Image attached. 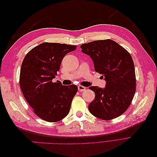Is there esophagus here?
<instances>
[{"mask_svg": "<svg viewBox=\"0 0 157 157\" xmlns=\"http://www.w3.org/2000/svg\"><path fill=\"white\" fill-rule=\"evenodd\" d=\"M78 91L79 92H83V91H84L85 90H86V88H85L84 86H78Z\"/></svg>", "mask_w": 157, "mask_h": 157, "instance_id": "obj_1", "label": "esophagus"}]
</instances>
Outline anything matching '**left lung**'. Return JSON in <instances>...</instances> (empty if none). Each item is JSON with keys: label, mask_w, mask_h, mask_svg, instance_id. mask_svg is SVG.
<instances>
[{"label": "left lung", "mask_w": 157, "mask_h": 157, "mask_svg": "<svg viewBox=\"0 0 157 157\" xmlns=\"http://www.w3.org/2000/svg\"><path fill=\"white\" fill-rule=\"evenodd\" d=\"M80 48L92 59L95 71L106 81L104 88L89 87L95 93L89 111L102 120L121 116L130 106L136 92L135 67L130 54L110 39L92 41Z\"/></svg>", "instance_id": "8db88e82"}]
</instances>
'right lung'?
I'll return each instance as SVG.
<instances>
[{
    "label": "right lung",
    "instance_id": "right-lung-1",
    "mask_svg": "<svg viewBox=\"0 0 157 157\" xmlns=\"http://www.w3.org/2000/svg\"><path fill=\"white\" fill-rule=\"evenodd\" d=\"M77 46L44 42L28 52L20 70V85L29 105L39 118L47 122L62 120L70 111L78 87L54 82L65 55Z\"/></svg>",
    "mask_w": 157,
    "mask_h": 157
}]
</instances>
